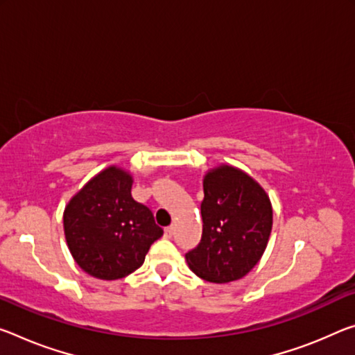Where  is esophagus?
<instances>
[{"instance_id":"esophagus-1","label":"esophagus","mask_w":355,"mask_h":355,"mask_svg":"<svg viewBox=\"0 0 355 355\" xmlns=\"http://www.w3.org/2000/svg\"><path fill=\"white\" fill-rule=\"evenodd\" d=\"M173 232H175V227L173 226H168L164 229V237L166 239H172L173 237Z\"/></svg>"}]
</instances>
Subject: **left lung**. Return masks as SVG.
Here are the masks:
<instances>
[{
    "instance_id": "1",
    "label": "left lung",
    "mask_w": 355,
    "mask_h": 355,
    "mask_svg": "<svg viewBox=\"0 0 355 355\" xmlns=\"http://www.w3.org/2000/svg\"><path fill=\"white\" fill-rule=\"evenodd\" d=\"M200 213V243L184 256L189 268L218 284L248 275L261 261L273 226L266 189L241 168L221 164L205 173Z\"/></svg>"
}]
</instances>
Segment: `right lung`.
Wrapping results in <instances>:
<instances>
[{
    "mask_svg": "<svg viewBox=\"0 0 355 355\" xmlns=\"http://www.w3.org/2000/svg\"><path fill=\"white\" fill-rule=\"evenodd\" d=\"M132 183L125 168L109 166L67 202L63 213L67 248L89 277L105 281L128 277L164 234L150 208L132 199Z\"/></svg>",
    "mask_w": 355,
    "mask_h": 355,
    "instance_id": "right-lung-1",
    "label": "right lung"
}]
</instances>
